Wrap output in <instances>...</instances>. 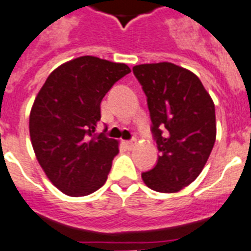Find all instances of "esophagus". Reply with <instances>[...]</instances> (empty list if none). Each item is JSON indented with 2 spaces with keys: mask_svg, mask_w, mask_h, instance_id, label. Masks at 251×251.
Listing matches in <instances>:
<instances>
[{
  "mask_svg": "<svg viewBox=\"0 0 251 251\" xmlns=\"http://www.w3.org/2000/svg\"><path fill=\"white\" fill-rule=\"evenodd\" d=\"M124 144H125V147H126V148L132 149V148H135L136 143L134 142V140H126V142H124Z\"/></svg>",
  "mask_w": 251,
  "mask_h": 251,
  "instance_id": "obj_1",
  "label": "esophagus"
}]
</instances>
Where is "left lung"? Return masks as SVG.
<instances>
[{"label": "left lung", "instance_id": "obj_1", "mask_svg": "<svg viewBox=\"0 0 251 251\" xmlns=\"http://www.w3.org/2000/svg\"><path fill=\"white\" fill-rule=\"evenodd\" d=\"M132 71L147 96L161 151L155 167L142 178L151 190L177 193L201 175L213 149V100L195 74L171 62L136 65Z\"/></svg>", "mask_w": 251, "mask_h": 251}]
</instances>
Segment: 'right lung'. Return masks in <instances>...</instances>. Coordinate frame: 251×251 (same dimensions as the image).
Listing matches in <instances>:
<instances>
[{
    "instance_id": "right-lung-1",
    "label": "right lung",
    "mask_w": 251,
    "mask_h": 251,
    "mask_svg": "<svg viewBox=\"0 0 251 251\" xmlns=\"http://www.w3.org/2000/svg\"><path fill=\"white\" fill-rule=\"evenodd\" d=\"M129 73L125 64L81 56L54 69L35 97L31 145L46 176L69 197L89 195L106 182L119 142L94 131L103 97Z\"/></svg>"
}]
</instances>
